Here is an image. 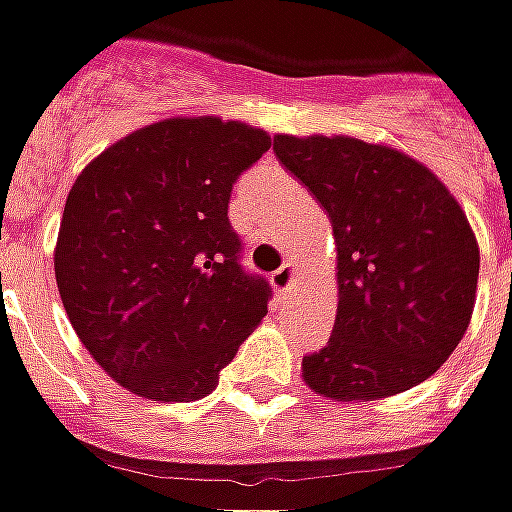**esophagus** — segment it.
<instances>
[{"label": "esophagus", "instance_id": "obj_1", "mask_svg": "<svg viewBox=\"0 0 512 512\" xmlns=\"http://www.w3.org/2000/svg\"><path fill=\"white\" fill-rule=\"evenodd\" d=\"M295 280H298V269H295V263H283L278 272L272 275V286H275L278 292H292Z\"/></svg>", "mask_w": 512, "mask_h": 512}]
</instances>
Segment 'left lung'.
Segmentation results:
<instances>
[{
  "label": "left lung",
  "mask_w": 512,
  "mask_h": 512,
  "mask_svg": "<svg viewBox=\"0 0 512 512\" xmlns=\"http://www.w3.org/2000/svg\"><path fill=\"white\" fill-rule=\"evenodd\" d=\"M275 154L326 209L338 249L335 329L303 358L306 387L358 404L427 381L476 306L478 240L456 197L392 145L278 134Z\"/></svg>",
  "instance_id": "left-lung-1"
}]
</instances>
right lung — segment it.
Returning a JSON list of instances; mask_svg holds the SVG:
<instances>
[{"label": "right lung", "instance_id": "obj_1", "mask_svg": "<svg viewBox=\"0 0 512 512\" xmlns=\"http://www.w3.org/2000/svg\"><path fill=\"white\" fill-rule=\"evenodd\" d=\"M272 137L171 117L82 168L54 249L59 298L88 355L148 401H197L266 315L269 283L237 263L229 197Z\"/></svg>", "mask_w": 512, "mask_h": 512}]
</instances>
